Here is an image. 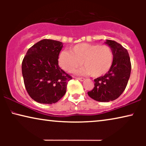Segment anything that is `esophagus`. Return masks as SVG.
<instances>
[{
  "label": "esophagus",
  "mask_w": 146,
  "mask_h": 146,
  "mask_svg": "<svg viewBox=\"0 0 146 146\" xmlns=\"http://www.w3.org/2000/svg\"><path fill=\"white\" fill-rule=\"evenodd\" d=\"M76 79L79 80L80 81H84V80H85L84 78H82V77H80H80H77Z\"/></svg>",
  "instance_id": "obj_1"
}]
</instances>
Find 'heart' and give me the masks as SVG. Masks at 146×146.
Listing matches in <instances>:
<instances>
[{"instance_id": "1", "label": "heart", "mask_w": 146, "mask_h": 146, "mask_svg": "<svg viewBox=\"0 0 146 146\" xmlns=\"http://www.w3.org/2000/svg\"><path fill=\"white\" fill-rule=\"evenodd\" d=\"M112 50L107 45L80 43L63 50L58 57L59 65L68 72H72L79 66H84L78 72L82 74L100 77L109 71L112 65Z\"/></svg>"}]
</instances>
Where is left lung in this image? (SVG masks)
Segmentation results:
<instances>
[{
    "instance_id": "left-lung-1",
    "label": "left lung",
    "mask_w": 146,
    "mask_h": 146,
    "mask_svg": "<svg viewBox=\"0 0 146 146\" xmlns=\"http://www.w3.org/2000/svg\"><path fill=\"white\" fill-rule=\"evenodd\" d=\"M113 52L112 65L104 76L94 79V87L88 92L94 100L108 102L117 99L125 90L131 73L129 54L120 44L111 40L105 42Z\"/></svg>"
}]
</instances>
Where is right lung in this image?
I'll return each instance as SVG.
<instances>
[{"label": "right lung", "instance_id": "1", "mask_svg": "<svg viewBox=\"0 0 146 146\" xmlns=\"http://www.w3.org/2000/svg\"><path fill=\"white\" fill-rule=\"evenodd\" d=\"M62 42L50 39L38 42L28 50L22 62V73L28 94L40 104H52L66 92L72 76L59 67Z\"/></svg>", "mask_w": 146, "mask_h": 146}]
</instances>
